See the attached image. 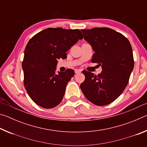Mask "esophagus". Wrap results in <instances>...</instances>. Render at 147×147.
<instances>
[{
    "instance_id": "1",
    "label": "esophagus",
    "mask_w": 147,
    "mask_h": 147,
    "mask_svg": "<svg viewBox=\"0 0 147 147\" xmlns=\"http://www.w3.org/2000/svg\"><path fill=\"white\" fill-rule=\"evenodd\" d=\"M81 71H82L81 69H75V70H74V72H75L76 74H78L79 73H81Z\"/></svg>"
}]
</instances>
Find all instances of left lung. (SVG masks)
<instances>
[{
    "instance_id": "8db88e82",
    "label": "left lung",
    "mask_w": 147,
    "mask_h": 147,
    "mask_svg": "<svg viewBox=\"0 0 147 147\" xmlns=\"http://www.w3.org/2000/svg\"><path fill=\"white\" fill-rule=\"evenodd\" d=\"M94 54L91 61L102 66L95 75L84 70L85 80L80 89L86 98L96 106H105L116 100L128 83L134 65L128 39L113 29L102 27L81 30Z\"/></svg>"
}]
</instances>
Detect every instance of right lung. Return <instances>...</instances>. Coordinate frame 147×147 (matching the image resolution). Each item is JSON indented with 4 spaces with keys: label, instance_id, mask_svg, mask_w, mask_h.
<instances>
[{
    "label": "right lung",
    "instance_id": "right-lung-1",
    "mask_svg": "<svg viewBox=\"0 0 147 147\" xmlns=\"http://www.w3.org/2000/svg\"><path fill=\"white\" fill-rule=\"evenodd\" d=\"M82 39L83 36L78 29L49 28L30 39L22 67L24 88L36 104L50 109L61 102L74 71L67 69L56 74L58 59L65 58L66 52Z\"/></svg>",
    "mask_w": 147,
    "mask_h": 147
}]
</instances>
